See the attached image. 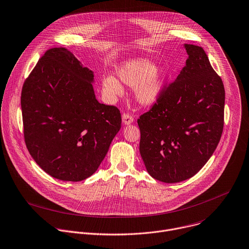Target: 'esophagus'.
I'll list each match as a JSON object with an SVG mask.
<instances>
[{
    "label": "esophagus",
    "mask_w": 249,
    "mask_h": 249,
    "mask_svg": "<svg viewBox=\"0 0 249 249\" xmlns=\"http://www.w3.org/2000/svg\"><path fill=\"white\" fill-rule=\"evenodd\" d=\"M122 122L124 125H130L134 122V117L128 113H124L122 115Z\"/></svg>",
    "instance_id": "1"
}]
</instances>
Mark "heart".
<instances>
[{
  "instance_id": "1",
  "label": "heart",
  "mask_w": 249,
  "mask_h": 249,
  "mask_svg": "<svg viewBox=\"0 0 249 249\" xmlns=\"http://www.w3.org/2000/svg\"><path fill=\"white\" fill-rule=\"evenodd\" d=\"M166 74L167 70L163 65H154L145 58L130 59L117 69L119 80L135 88L136 100L145 107H150L159 100ZM102 89L108 98H115L123 93L121 84L113 76H107L102 80Z\"/></svg>"
}]
</instances>
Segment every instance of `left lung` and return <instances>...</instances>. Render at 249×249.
Returning a JSON list of instances; mask_svg holds the SVG:
<instances>
[{"instance_id":"8db88e82","label":"left lung","mask_w":249,"mask_h":249,"mask_svg":"<svg viewBox=\"0 0 249 249\" xmlns=\"http://www.w3.org/2000/svg\"><path fill=\"white\" fill-rule=\"evenodd\" d=\"M189 55L157 104L141 115L140 153L148 174L163 183L195 176L215 151L224 126L225 89L201 47Z\"/></svg>"}]
</instances>
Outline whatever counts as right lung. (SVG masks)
<instances>
[{
	"label": "right lung",
	"mask_w": 249,
	"mask_h": 249,
	"mask_svg": "<svg viewBox=\"0 0 249 249\" xmlns=\"http://www.w3.org/2000/svg\"><path fill=\"white\" fill-rule=\"evenodd\" d=\"M94 71L64 48L50 49L23 84L26 146L40 168L70 182L92 176L121 128V114L96 99Z\"/></svg>",
	"instance_id": "add662e5"
}]
</instances>
